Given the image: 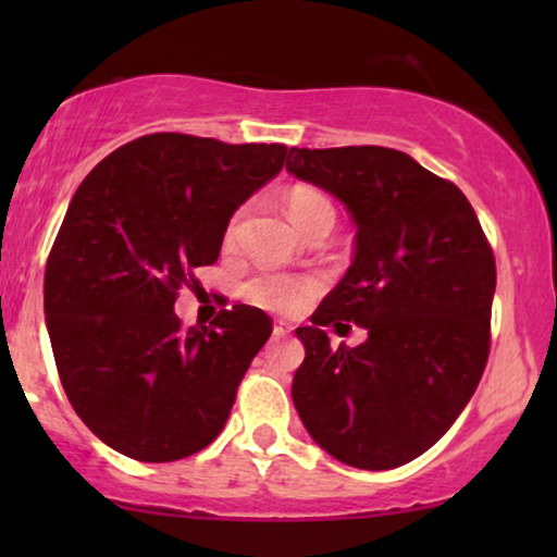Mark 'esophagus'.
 <instances>
[{"label": "esophagus", "mask_w": 557, "mask_h": 557, "mask_svg": "<svg viewBox=\"0 0 557 557\" xmlns=\"http://www.w3.org/2000/svg\"><path fill=\"white\" fill-rule=\"evenodd\" d=\"M292 330H294L292 324L284 322V319H278V322L273 324V337H286V334H292Z\"/></svg>", "instance_id": "34e87169"}]
</instances>
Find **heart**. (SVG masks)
Instances as JSON below:
<instances>
[{
	"label": "heart",
	"mask_w": 557,
	"mask_h": 557,
	"mask_svg": "<svg viewBox=\"0 0 557 557\" xmlns=\"http://www.w3.org/2000/svg\"><path fill=\"white\" fill-rule=\"evenodd\" d=\"M286 212L296 225V231L314 223V220H332L334 208L322 193L311 187H294L286 195ZM240 231V212L227 223L225 243L233 246ZM319 292V281L311 276H281V273H263V276L250 278L246 284V299L256 307L269 311H299L311 296Z\"/></svg>",
	"instance_id": "1"
}]
</instances>
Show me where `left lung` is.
I'll use <instances>...</instances> for the list:
<instances>
[{"label":"left lung","mask_w":557,"mask_h":557,"mask_svg":"<svg viewBox=\"0 0 557 557\" xmlns=\"http://www.w3.org/2000/svg\"><path fill=\"white\" fill-rule=\"evenodd\" d=\"M286 172L337 197L357 227L345 278L296 330L307 352L296 413L337 461L403 467L451 429L482 380L494 253L461 189L406 151L292 147ZM342 321L369 339L332 348L323 326Z\"/></svg>","instance_id":"8db88e82"}]
</instances>
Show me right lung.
Returning <instances> with one entry per match:
<instances>
[{"instance_id": "right-lung-1", "label": "right lung", "mask_w": 557, "mask_h": 557, "mask_svg": "<svg viewBox=\"0 0 557 557\" xmlns=\"http://www.w3.org/2000/svg\"><path fill=\"white\" fill-rule=\"evenodd\" d=\"M286 154L284 144L149 134L75 189L45 269V324L67 400L113 451L177 461L223 431L273 322L238 304L182 330L174 301Z\"/></svg>"}]
</instances>
